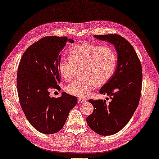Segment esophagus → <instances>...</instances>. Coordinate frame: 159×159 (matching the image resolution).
Listing matches in <instances>:
<instances>
[{
  "label": "esophagus",
  "mask_w": 159,
  "mask_h": 159,
  "mask_svg": "<svg viewBox=\"0 0 159 159\" xmlns=\"http://www.w3.org/2000/svg\"><path fill=\"white\" fill-rule=\"evenodd\" d=\"M78 103H82V102H84L86 101V99L85 98H78Z\"/></svg>",
  "instance_id": "esophagus-1"
}]
</instances>
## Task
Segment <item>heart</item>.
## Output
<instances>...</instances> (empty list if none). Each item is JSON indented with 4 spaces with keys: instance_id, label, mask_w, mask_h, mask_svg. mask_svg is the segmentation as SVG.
<instances>
[{
    "instance_id": "1",
    "label": "heart",
    "mask_w": 159,
    "mask_h": 159,
    "mask_svg": "<svg viewBox=\"0 0 159 159\" xmlns=\"http://www.w3.org/2000/svg\"><path fill=\"white\" fill-rule=\"evenodd\" d=\"M68 60H62L58 64V71L66 81L72 80L80 68L81 78L66 86L68 93L85 97L98 86L107 84L111 79L117 64V56L110 46L93 43H79L68 52Z\"/></svg>"
}]
</instances>
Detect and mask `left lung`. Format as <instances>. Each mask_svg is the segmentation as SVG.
I'll return each mask as SVG.
<instances>
[{
	"mask_svg": "<svg viewBox=\"0 0 159 159\" xmlns=\"http://www.w3.org/2000/svg\"><path fill=\"white\" fill-rule=\"evenodd\" d=\"M115 46L118 52V65L111 79L100 89L101 94L111 97V101L89 99L94 107L86 118L89 127L101 135L118 132L132 117L139 105L142 87V66L134 47L121 35H95Z\"/></svg>",
	"mask_w": 159,
	"mask_h": 159,
	"instance_id": "obj_1",
	"label": "left lung"
}]
</instances>
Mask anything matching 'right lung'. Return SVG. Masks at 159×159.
<instances>
[{"label": "right lung", "mask_w": 159, "mask_h": 159, "mask_svg": "<svg viewBox=\"0 0 159 159\" xmlns=\"http://www.w3.org/2000/svg\"><path fill=\"white\" fill-rule=\"evenodd\" d=\"M66 37L47 36L35 42L23 54L18 66L17 89L22 111L38 132L55 134L66 121L78 98L63 92L58 98L50 97V90L61 88L59 52L67 43Z\"/></svg>", "instance_id": "add662e5"}]
</instances>
